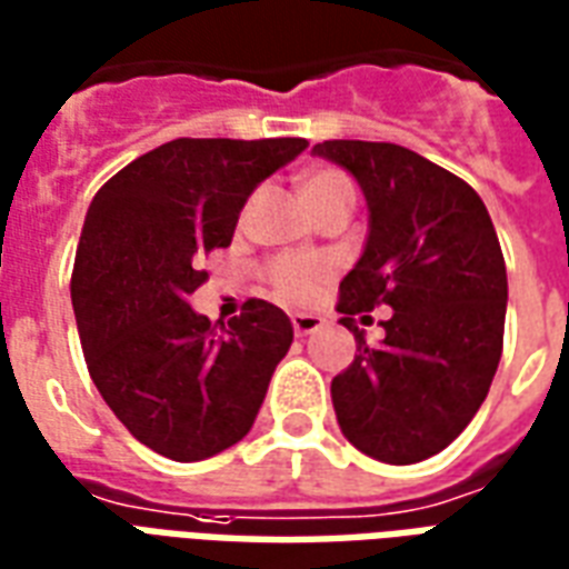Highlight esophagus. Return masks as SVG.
<instances>
[{"instance_id": "34e87169", "label": "esophagus", "mask_w": 569, "mask_h": 569, "mask_svg": "<svg viewBox=\"0 0 569 569\" xmlns=\"http://www.w3.org/2000/svg\"><path fill=\"white\" fill-rule=\"evenodd\" d=\"M290 325H293V333L297 336H309L325 325V318L315 312H293L290 315Z\"/></svg>"}]
</instances>
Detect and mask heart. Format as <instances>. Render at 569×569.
Wrapping results in <instances>:
<instances>
[{
	"label": "heart",
	"mask_w": 569,
	"mask_h": 569,
	"mask_svg": "<svg viewBox=\"0 0 569 569\" xmlns=\"http://www.w3.org/2000/svg\"><path fill=\"white\" fill-rule=\"evenodd\" d=\"M339 190L355 188L336 169H321V172H312V176H306L300 181L302 202L315 197H327V193H339ZM327 272H330V267H327L325 260H318V257H281L279 263L272 267V288H276L281 300H309L318 290V284L327 279Z\"/></svg>",
	"instance_id": "1"
}]
</instances>
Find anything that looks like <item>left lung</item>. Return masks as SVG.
I'll return each instance as SVG.
<instances>
[{"label":"left lung","instance_id":"obj_1","mask_svg":"<svg viewBox=\"0 0 569 569\" xmlns=\"http://www.w3.org/2000/svg\"><path fill=\"white\" fill-rule=\"evenodd\" d=\"M312 153L367 197L363 254L339 284V325L358 355L330 385L346 439L385 463H418L458 439L488 397L506 321V263L479 193L391 142L333 139ZM391 305L370 349L353 315ZM369 317V316H365Z\"/></svg>","mask_w":569,"mask_h":569}]
</instances>
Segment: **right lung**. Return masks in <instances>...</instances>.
I'll list each match as a JSON object with an SVG mask.
<instances>
[{"instance_id":"add662e5","label":"right lung","mask_w":569,"mask_h":569,"mask_svg":"<svg viewBox=\"0 0 569 569\" xmlns=\"http://www.w3.org/2000/svg\"><path fill=\"white\" fill-rule=\"evenodd\" d=\"M306 139H176L109 178L74 254L72 306L90 379L118 421L163 458L206 460L251 430L293 342L290 318L248 300L211 325L188 297L202 254L227 248L260 181Z\"/></svg>"}]
</instances>
